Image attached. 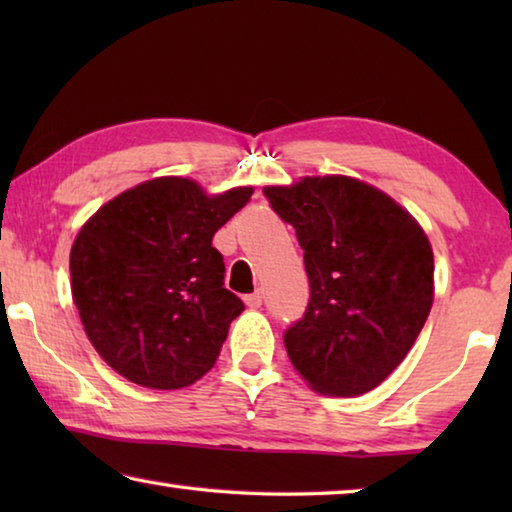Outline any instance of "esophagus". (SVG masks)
<instances>
[{"label":"esophagus","mask_w":512,"mask_h":512,"mask_svg":"<svg viewBox=\"0 0 512 512\" xmlns=\"http://www.w3.org/2000/svg\"><path fill=\"white\" fill-rule=\"evenodd\" d=\"M244 302L248 305V309H259V307H262V293H259V291L250 293V296L244 298Z\"/></svg>","instance_id":"34e87169"}]
</instances>
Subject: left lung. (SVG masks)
I'll use <instances>...</instances> for the list:
<instances>
[{
  "label": "left lung",
  "mask_w": 512,
  "mask_h": 512,
  "mask_svg": "<svg viewBox=\"0 0 512 512\" xmlns=\"http://www.w3.org/2000/svg\"><path fill=\"white\" fill-rule=\"evenodd\" d=\"M296 228L309 305L284 334L298 375L320 395L377 388L413 348L433 305V250L411 212L350 176L266 185Z\"/></svg>",
  "instance_id": "1"
}]
</instances>
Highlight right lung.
<instances>
[{"label":"right lung","mask_w":512,"mask_h":512,"mask_svg":"<svg viewBox=\"0 0 512 512\" xmlns=\"http://www.w3.org/2000/svg\"><path fill=\"white\" fill-rule=\"evenodd\" d=\"M250 194H207L192 178L160 176L81 225L69 253L72 298L94 350L121 377L176 391L219 359L244 302L223 287L212 237Z\"/></svg>","instance_id":"obj_1"}]
</instances>
